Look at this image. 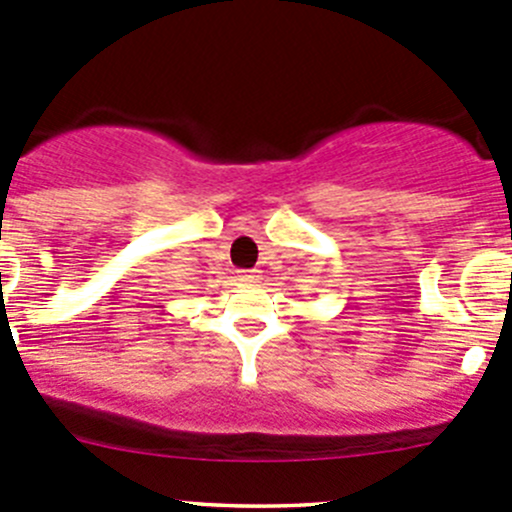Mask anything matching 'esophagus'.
Wrapping results in <instances>:
<instances>
[{
  "label": "esophagus",
  "instance_id": "34e87169",
  "mask_svg": "<svg viewBox=\"0 0 512 512\" xmlns=\"http://www.w3.org/2000/svg\"><path fill=\"white\" fill-rule=\"evenodd\" d=\"M238 277H240V282H245V284L260 282V272H257V270H242Z\"/></svg>",
  "mask_w": 512,
  "mask_h": 512
}]
</instances>
